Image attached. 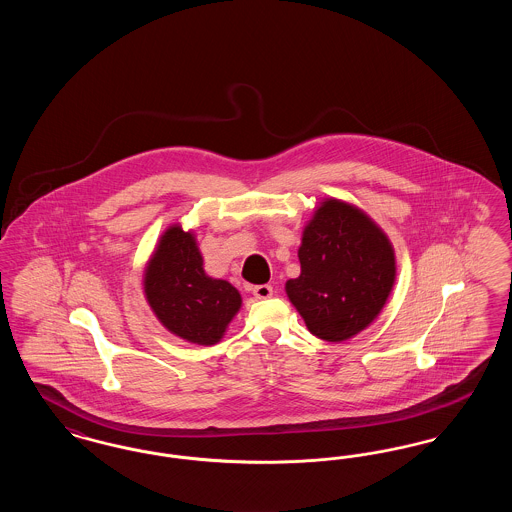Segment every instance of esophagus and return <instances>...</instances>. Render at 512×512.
Returning <instances> with one entry per match:
<instances>
[{
  "instance_id": "1",
  "label": "esophagus",
  "mask_w": 512,
  "mask_h": 512,
  "mask_svg": "<svg viewBox=\"0 0 512 512\" xmlns=\"http://www.w3.org/2000/svg\"><path fill=\"white\" fill-rule=\"evenodd\" d=\"M251 292H253V295H255L257 299H268V297H272V286H268V284L253 286Z\"/></svg>"
}]
</instances>
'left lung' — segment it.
I'll list each match as a JSON object with an SVG mask.
<instances>
[{"instance_id":"obj_1","label":"left lung","mask_w":512,"mask_h":512,"mask_svg":"<svg viewBox=\"0 0 512 512\" xmlns=\"http://www.w3.org/2000/svg\"><path fill=\"white\" fill-rule=\"evenodd\" d=\"M301 274L286 293L311 334L345 341L368 328L390 297L397 265L388 234L353 203L326 197L303 228Z\"/></svg>"}]
</instances>
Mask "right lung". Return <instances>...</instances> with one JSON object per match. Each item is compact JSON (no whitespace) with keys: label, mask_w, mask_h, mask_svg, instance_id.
Returning a JSON list of instances; mask_svg holds the SVG:
<instances>
[{"label":"right lung","mask_w":512,"mask_h":512,"mask_svg":"<svg viewBox=\"0 0 512 512\" xmlns=\"http://www.w3.org/2000/svg\"><path fill=\"white\" fill-rule=\"evenodd\" d=\"M144 295L157 320L180 340L215 345L242 309V295L203 268L192 230L169 226L144 270Z\"/></svg>","instance_id":"obj_1"}]
</instances>
